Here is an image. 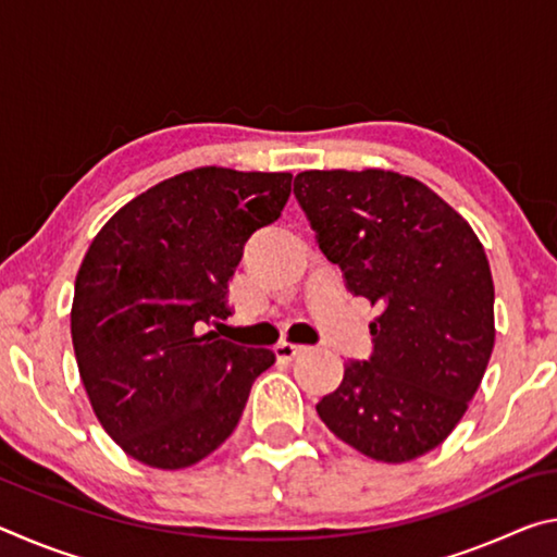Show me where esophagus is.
Segmentation results:
<instances>
[{
  "label": "esophagus",
  "instance_id": "obj_1",
  "mask_svg": "<svg viewBox=\"0 0 557 557\" xmlns=\"http://www.w3.org/2000/svg\"><path fill=\"white\" fill-rule=\"evenodd\" d=\"M307 346H299V344H289V342H280L275 346V354L280 361H292V358H297L301 351H305Z\"/></svg>",
  "mask_w": 557,
  "mask_h": 557
}]
</instances>
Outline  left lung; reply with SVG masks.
<instances>
[{
  "label": "left lung",
  "instance_id": "1",
  "mask_svg": "<svg viewBox=\"0 0 557 557\" xmlns=\"http://www.w3.org/2000/svg\"><path fill=\"white\" fill-rule=\"evenodd\" d=\"M295 196L346 289L371 299L373 354L317 403L338 440L379 461L435 449L474 398L494 348V282L469 223L418 178L301 172Z\"/></svg>",
  "mask_w": 557,
  "mask_h": 557
}]
</instances>
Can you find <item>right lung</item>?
Returning <instances> with one entry per match:
<instances>
[{"instance_id": "obj_1", "label": "right lung", "mask_w": 557, "mask_h": 557, "mask_svg": "<svg viewBox=\"0 0 557 557\" xmlns=\"http://www.w3.org/2000/svg\"><path fill=\"white\" fill-rule=\"evenodd\" d=\"M292 174L201 166L112 215L75 277L73 351L100 425L143 465L191 467L238 425L275 363L206 332L252 233L280 219Z\"/></svg>"}]
</instances>
